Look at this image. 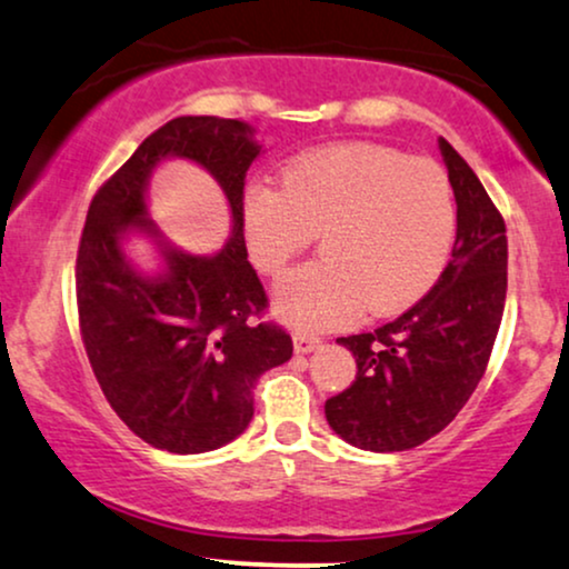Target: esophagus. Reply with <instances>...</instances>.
<instances>
[{
  "mask_svg": "<svg viewBox=\"0 0 569 569\" xmlns=\"http://www.w3.org/2000/svg\"><path fill=\"white\" fill-rule=\"evenodd\" d=\"M318 347H320L318 337H310V333H293V350H297L299 355L318 350Z\"/></svg>",
  "mask_w": 569,
  "mask_h": 569,
  "instance_id": "34e87169",
  "label": "esophagus"
}]
</instances>
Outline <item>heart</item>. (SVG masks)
I'll use <instances>...</instances> for the list:
<instances>
[{
  "label": "heart",
  "mask_w": 569,
  "mask_h": 569,
  "mask_svg": "<svg viewBox=\"0 0 569 569\" xmlns=\"http://www.w3.org/2000/svg\"><path fill=\"white\" fill-rule=\"evenodd\" d=\"M251 262L280 276L320 236L323 257L278 283L276 312L302 331L352 323L366 307L392 315L432 289L456 236L453 182L432 159L379 142L302 153L283 184L243 198Z\"/></svg>",
  "instance_id": "obj_1"
}]
</instances>
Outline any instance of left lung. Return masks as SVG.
Returning a JSON list of instances; mask_svg holds the SVG:
<instances>
[{"instance_id":"obj_1","label":"left lung","mask_w":569,"mask_h":569,"mask_svg":"<svg viewBox=\"0 0 569 569\" xmlns=\"http://www.w3.org/2000/svg\"><path fill=\"white\" fill-rule=\"evenodd\" d=\"M456 193V243L427 297L371 333L341 337L358 373L328 397L341 440L373 453L410 450L440 435L480 385L506 305V224L488 190L440 140Z\"/></svg>"}]
</instances>
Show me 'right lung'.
<instances>
[{"instance_id": "add662e5", "label": "right lung", "mask_w": 569, "mask_h": 569, "mask_svg": "<svg viewBox=\"0 0 569 569\" xmlns=\"http://www.w3.org/2000/svg\"><path fill=\"white\" fill-rule=\"evenodd\" d=\"M167 154L201 162L223 184L233 232L214 258L164 247L168 272L134 273L120 251L144 217L149 169ZM259 146L251 127L219 116H180L140 142L89 203L77 254L81 341L94 379L121 421L153 448L207 453L254 416L257 379L291 358L283 328L262 320L267 293L243 241V180Z\"/></svg>"}]
</instances>
